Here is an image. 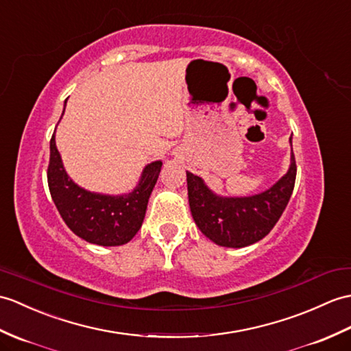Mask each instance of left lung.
Returning a JSON list of instances; mask_svg holds the SVG:
<instances>
[{
	"mask_svg": "<svg viewBox=\"0 0 351 351\" xmlns=\"http://www.w3.org/2000/svg\"><path fill=\"white\" fill-rule=\"evenodd\" d=\"M295 181L293 152L289 172L271 189L251 197H219L202 178L186 172L189 202L195 224L217 245L230 248L251 245L274 229L290 200Z\"/></svg>",
	"mask_w": 351,
	"mask_h": 351,
	"instance_id": "8db88e82",
	"label": "left lung"
}]
</instances>
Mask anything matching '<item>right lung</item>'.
<instances>
[{
	"label": "right lung",
	"mask_w": 351,
	"mask_h": 351,
	"mask_svg": "<svg viewBox=\"0 0 351 351\" xmlns=\"http://www.w3.org/2000/svg\"><path fill=\"white\" fill-rule=\"evenodd\" d=\"M161 165V161H154L146 166L141 182L128 194L104 195L86 191L65 173L53 133L47 185L56 209L73 233L95 245L117 247L132 241L141 229Z\"/></svg>",
	"instance_id": "add662e5"
}]
</instances>
